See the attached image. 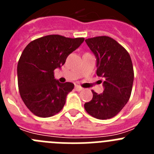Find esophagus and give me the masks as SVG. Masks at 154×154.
Wrapping results in <instances>:
<instances>
[{
	"instance_id": "34e87169",
	"label": "esophagus",
	"mask_w": 154,
	"mask_h": 154,
	"mask_svg": "<svg viewBox=\"0 0 154 154\" xmlns=\"http://www.w3.org/2000/svg\"><path fill=\"white\" fill-rule=\"evenodd\" d=\"M75 89L76 91H81V90H82V89H83V88H82V87H81V86H79V85H76L75 86Z\"/></svg>"
}]
</instances>
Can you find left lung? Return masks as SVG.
<instances>
[{"mask_svg":"<svg viewBox=\"0 0 154 154\" xmlns=\"http://www.w3.org/2000/svg\"><path fill=\"white\" fill-rule=\"evenodd\" d=\"M85 42L97 59L96 74L105 81L103 93L92 90L93 97L84 107L96 119H110L123 109L131 96L134 79L131 58L124 48L110 37H94L85 39Z\"/></svg>","mask_w":154,"mask_h":154,"instance_id":"left-lung-1","label":"left lung"}]
</instances>
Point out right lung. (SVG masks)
I'll use <instances>...</instances> for the list:
<instances>
[{
	"label": "right lung",
	"instance_id": "add662e5",
	"mask_svg": "<svg viewBox=\"0 0 154 154\" xmlns=\"http://www.w3.org/2000/svg\"><path fill=\"white\" fill-rule=\"evenodd\" d=\"M84 39L50 35L31 41L25 47L17 63V83L23 102L34 115L50 117L62 109L74 84L60 83L54 71L65 64Z\"/></svg>",
	"mask_w": 154,
	"mask_h": 154
}]
</instances>
